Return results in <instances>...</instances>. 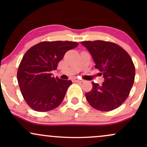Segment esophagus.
Wrapping results in <instances>:
<instances>
[{
    "mask_svg": "<svg viewBox=\"0 0 147 147\" xmlns=\"http://www.w3.org/2000/svg\"><path fill=\"white\" fill-rule=\"evenodd\" d=\"M72 81H73L74 82H80V83H82V82H84L83 79H78V78L72 79Z\"/></svg>",
    "mask_w": 147,
    "mask_h": 147,
    "instance_id": "1",
    "label": "esophagus"
}]
</instances>
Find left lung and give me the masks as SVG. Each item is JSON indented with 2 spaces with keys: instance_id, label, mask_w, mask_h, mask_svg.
Listing matches in <instances>:
<instances>
[{
  "instance_id": "8db88e82",
  "label": "left lung",
  "mask_w": 147,
  "mask_h": 147,
  "mask_svg": "<svg viewBox=\"0 0 147 147\" xmlns=\"http://www.w3.org/2000/svg\"><path fill=\"white\" fill-rule=\"evenodd\" d=\"M103 75L102 85L92 82V88L86 93L89 104L101 111H111L127 99L134 83L136 70L131 57L120 46L104 41H82Z\"/></svg>"
}]
</instances>
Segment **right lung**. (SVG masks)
Here are the masks:
<instances>
[{"label":"right lung","mask_w":147,"mask_h":147,"mask_svg":"<svg viewBox=\"0 0 147 147\" xmlns=\"http://www.w3.org/2000/svg\"><path fill=\"white\" fill-rule=\"evenodd\" d=\"M79 44L72 41H43L30 48L17 72L18 86L25 101L33 110L45 112L63 102L72 81L52 77L65 52Z\"/></svg>","instance_id":"right-lung-1"}]
</instances>
